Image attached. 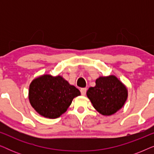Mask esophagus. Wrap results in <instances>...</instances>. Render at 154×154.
Returning a JSON list of instances; mask_svg holds the SVG:
<instances>
[{
	"label": "esophagus",
	"instance_id": "obj_1",
	"mask_svg": "<svg viewBox=\"0 0 154 154\" xmlns=\"http://www.w3.org/2000/svg\"><path fill=\"white\" fill-rule=\"evenodd\" d=\"M86 92H87V89H86V88H81V94L83 96H85V95Z\"/></svg>",
	"mask_w": 154,
	"mask_h": 154
}]
</instances>
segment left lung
I'll return each mask as SVG.
<instances>
[{
  "instance_id": "1",
  "label": "left lung",
  "mask_w": 154,
  "mask_h": 154,
  "mask_svg": "<svg viewBox=\"0 0 154 154\" xmlns=\"http://www.w3.org/2000/svg\"><path fill=\"white\" fill-rule=\"evenodd\" d=\"M94 87L87 91V97L92 106L103 116L114 114L124 106L128 92L126 86L113 75L100 76Z\"/></svg>"
}]
</instances>
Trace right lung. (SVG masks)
<instances>
[{"instance_id": "obj_1", "label": "right lung", "mask_w": 154, "mask_h": 154, "mask_svg": "<svg viewBox=\"0 0 154 154\" xmlns=\"http://www.w3.org/2000/svg\"><path fill=\"white\" fill-rule=\"evenodd\" d=\"M79 95V90L60 75H40L29 85V100L31 106L48 119L60 117L66 112L73 98Z\"/></svg>"}]
</instances>
